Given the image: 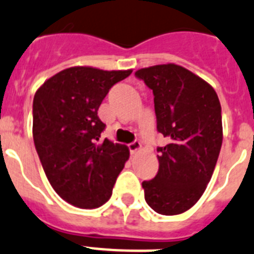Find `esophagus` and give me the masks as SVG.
I'll return each mask as SVG.
<instances>
[{
    "label": "esophagus",
    "instance_id": "1",
    "mask_svg": "<svg viewBox=\"0 0 254 254\" xmlns=\"http://www.w3.org/2000/svg\"><path fill=\"white\" fill-rule=\"evenodd\" d=\"M127 147H129V151H130V153L131 154H135L136 152H139L140 151V148H142V144H140L139 142H133V143H130L129 145H127Z\"/></svg>",
    "mask_w": 254,
    "mask_h": 254
}]
</instances>
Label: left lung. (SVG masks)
Returning <instances> with one entry per match:
<instances>
[{
    "label": "left lung",
    "mask_w": 254,
    "mask_h": 254,
    "mask_svg": "<svg viewBox=\"0 0 254 254\" xmlns=\"http://www.w3.org/2000/svg\"><path fill=\"white\" fill-rule=\"evenodd\" d=\"M135 76L153 92L157 131L169 140L157 148V175L142 183L145 202L161 215H179L202 197L219 158V97L207 81L175 64L140 69Z\"/></svg>",
    "instance_id": "8db88e82"
}]
</instances>
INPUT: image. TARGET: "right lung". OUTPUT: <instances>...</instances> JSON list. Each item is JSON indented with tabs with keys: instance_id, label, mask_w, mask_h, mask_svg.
Segmentation results:
<instances>
[{
	"instance_id": "obj_1",
	"label": "right lung",
	"mask_w": 254,
	"mask_h": 254,
	"mask_svg": "<svg viewBox=\"0 0 254 254\" xmlns=\"http://www.w3.org/2000/svg\"><path fill=\"white\" fill-rule=\"evenodd\" d=\"M130 74L75 66L57 72L35 93V149L52 188L72 206L106 203L129 158L127 145L100 142L106 124L97 111L109 90Z\"/></svg>"
}]
</instances>
